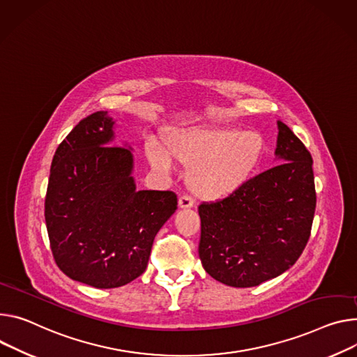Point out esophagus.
<instances>
[{
	"mask_svg": "<svg viewBox=\"0 0 357 357\" xmlns=\"http://www.w3.org/2000/svg\"><path fill=\"white\" fill-rule=\"evenodd\" d=\"M178 206L179 209H189L193 206V201L189 197H181L178 201Z\"/></svg>",
	"mask_w": 357,
	"mask_h": 357,
	"instance_id": "34e87169",
	"label": "esophagus"
}]
</instances>
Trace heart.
I'll use <instances>...</instances> for the list:
<instances>
[{
	"label": "heart",
	"mask_w": 357,
	"mask_h": 357,
	"mask_svg": "<svg viewBox=\"0 0 357 357\" xmlns=\"http://www.w3.org/2000/svg\"><path fill=\"white\" fill-rule=\"evenodd\" d=\"M165 150L145 144L152 168L169 171L172 160L188 168V186L199 199L218 202L239 192L262 165L266 142L256 131L216 125L172 128L162 134Z\"/></svg>",
	"instance_id": "1"
}]
</instances>
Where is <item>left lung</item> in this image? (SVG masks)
Instances as JSON below:
<instances>
[{
  "label": "left lung",
  "instance_id": "obj_1",
  "mask_svg": "<svg viewBox=\"0 0 357 357\" xmlns=\"http://www.w3.org/2000/svg\"><path fill=\"white\" fill-rule=\"evenodd\" d=\"M279 165L252 178L228 199L202 204L199 257L204 269L232 287H252L296 264L316 208L313 160L278 121Z\"/></svg>",
  "mask_w": 357,
  "mask_h": 357
}]
</instances>
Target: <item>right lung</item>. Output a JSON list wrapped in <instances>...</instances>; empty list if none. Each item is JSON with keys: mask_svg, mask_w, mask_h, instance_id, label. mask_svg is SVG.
I'll use <instances>...</instances> for the list:
<instances>
[{"mask_svg": "<svg viewBox=\"0 0 357 357\" xmlns=\"http://www.w3.org/2000/svg\"><path fill=\"white\" fill-rule=\"evenodd\" d=\"M114 128L107 111L78 122L55 151L45 197L58 268L98 289L145 272L153 239L178 205L174 192L137 189L132 148L112 146Z\"/></svg>", "mask_w": 357, "mask_h": 357, "instance_id": "right-lung-1", "label": "right lung"}]
</instances>
